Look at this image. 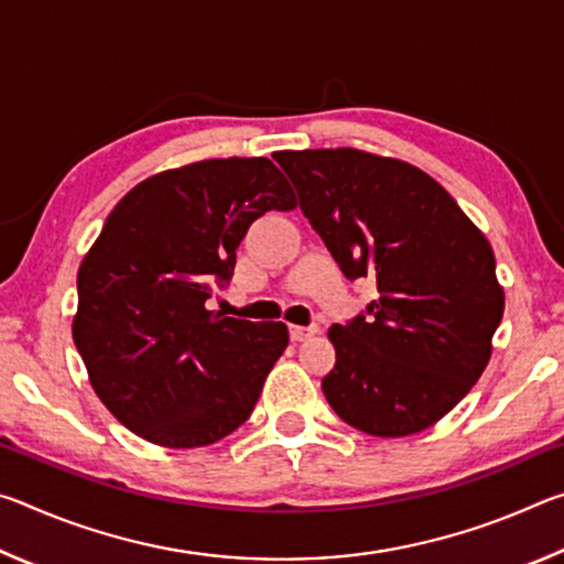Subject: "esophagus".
I'll return each instance as SVG.
<instances>
[{"instance_id": "34e87169", "label": "esophagus", "mask_w": 564, "mask_h": 564, "mask_svg": "<svg viewBox=\"0 0 564 564\" xmlns=\"http://www.w3.org/2000/svg\"><path fill=\"white\" fill-rule=\"evenodd\" d=\"M289 333H291V340H308L313 336H318L321 328L318 326H291Z\"/></svg>"}]
</instances>
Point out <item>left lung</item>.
Masks as SVG:
<instances>
[{
  "instance_id": "1",
  "label": "left lung",
  "mask_w": 564,
  "mask_h": 564,
  "mask_svg": "<svg viewBox=\"0 0 564 564\" xmlns=\"http://www.w3.org/2000/svg\"><path fill=\"white\" fill-rule=\"evenodd\" d=\"M346 279L378 299L333 323L323 393L340 420L378 437L425 431L470 393L492 352L505 293L495 253L425 171L358 149L273 154Z\"/></svg>"
}]
</instances>
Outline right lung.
Here are the masks:
<instances>
[{"mask_svg": "<svg viewBox=\"0 0 564 564\" xmlns=\"http://www.w3.org/2000/svg\"><path fill=\"white\" fill-rule=\"evenodd\" d=\"M293 206L263 156L171 169L113 206L76 275L72 336L91 388L131 433L202 447L253 413L289 328L224 318L206 301L231 281L248 226Z\"/></svg>", "mask_w": 564, "mask_h": 564, "instance_id": "obj_1", "label": "right lung"}]
</instances>
